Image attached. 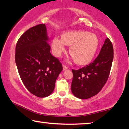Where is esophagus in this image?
<instances>
[{"label": "esophagus", "mask_w": 129, "mask_h": 129, "mask_svg": "<svg viewBox=\"0 0 129 129\" xmlns=\"http://www.w3.org/2000/svg\"><path fill=\"white\" fill-rule=\"evenodd\" d=\"M62 68H63V70H64V71H65V70L68 69V67L67 66H66V65H62Z\"/></svg>", "instance_id": "esophagus-1"}]
</instances>
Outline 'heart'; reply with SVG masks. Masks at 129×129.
I'll use <instances>...</instances> for the list:
<instances>
[{
	"instance_id": "1",
	"label": "heart",
	"mask_w": 129,
	"mask_h": 129,
	"mask_svg": "<svg viewBox=\"0 0 129 129\" xmlns=\"http://www.w3.org/2000/svg\"><path fill=\"white\" fill-rule=\"evenodd\" d=\"M100 44L97 35L83 30L63 32L61 39L54 38L52 42L54 55L60 57L65 52V45L70 46L69 53L76 64L86 65L93 59Z\"/></svg>"
}]
</instances>
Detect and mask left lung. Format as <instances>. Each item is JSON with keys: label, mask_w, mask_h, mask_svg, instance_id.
Masks as SVG:
<instances>
[{"label": "left lung", "mask_w": 129, "mask_h": 129, "mask_svg": "<svg viewBox=\"0 0 129 129\" xmlns=\"http://www.w3.org/2000/svg\"><path fill=\"white\" fill-rule=\"evenodd\" d=\"M113 60V47L108 38L105 40L99 56L78 70H72L73 77L71 90L80 99H88L99 93L108 79Z\"/></svg>", "instance_id": "1"}]
</instances>
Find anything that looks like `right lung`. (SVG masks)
I'll return each mask as SVG.
<instances>
[{
	"label": "right lung",
	"mask_w": 129,
	"mask_h": 129,
	"mask_svg": "<svg viewBox=\"0 0 129 129\" xmlns=\"http://www.w3.org/2000/svg\"><path fill=\"white\" fill-rule=\"evenodd\" d=\"M45 24L25 31L17 41L15 62L19 75L28 90L43 98L53 92L57 78L62 70L57 58L51 54Z\"/></svg>",
	"instance_id": "1"
}]
</instances>
